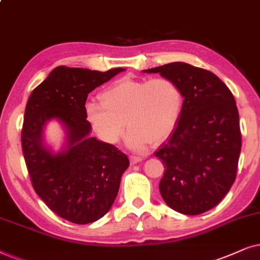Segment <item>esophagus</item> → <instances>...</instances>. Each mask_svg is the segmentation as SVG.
<instances>
[{
    "instance_id": "1",
    "label": "esophagus",
    "mask_w": 260,
    "mask_h": 260,
    "mask_svg": "<svg viewBox=\"0 0 260 260\" xmlns=\"http://www.w3.org/2000/svg\"><path fill=\"white\" fill-rule=\"evenodd\" d=\"M143 160V157H139V155H131V162L132 164H137V162H140Z\"/></svg>"
}]
</instances>
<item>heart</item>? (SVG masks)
<instances>
[{
	"instance_id": "obj_1",
	"label": "heart",
	"mask_w": 260,
	"mask_h": 260,
	"mask_svg": "<svg viewBox=\"0 0 260 260\" xmlns=\"http://www.w3.org/2000/svg\"><path fill=\"white\" fill-rule=\"evenodd\" d=\"M101 99L86 102V120L109 144L119 143L126 123V143L137 151L170 136L183 109L181 89L169 78L119 79L103 90Z\"/></svg>"
}]
</instances>
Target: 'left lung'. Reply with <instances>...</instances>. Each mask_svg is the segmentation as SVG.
<instances>
[{"label": "left lung", "instance_id": "1", "mask_svg": "<svg viewBox=\"0 0 260 260\" xmlns=\"http://www.w3.org/2000/svg\"><path fill=\"white\" fill-rule=\"evenodd\" d=\"M144 72L160 74L182 91L177 126L154 152L165 168L159 191L176 212L199 215L219 205L237 176L241 133L234 96L213 72L182 61Z\"/></svg>", "mask_w": 260, "mask_h": 260}]
</instances>
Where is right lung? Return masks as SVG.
Listing matches in <instances>:
<instances>
[{"instance_id": "add662e5", "label": "right lung", "mask_w": 260, "mask_h": 260, "mask_svg": "<svg viewBox=\"0 0 260 260\" xmlns=\"http://www.w3.org/2000/svg\"><path fill=\"white\" fill-rule=\"evenodd\" d=\"M122 71L58 67L27 102L21 144L33 188L52 212L70 222L85 224L106 215L129 166L127 155L114 145L90 136L91 124L85 116L89 92ZM51 120L60 123L66 132L59 151L44 141Z\"/></svg>"}]
</instances>
